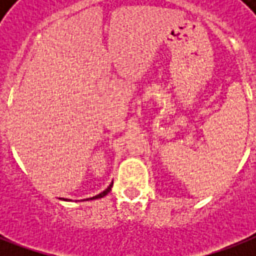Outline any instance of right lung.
<instances>
[{"mask_svg": "<svg viewBox=\"0 0 256 256\" xmlns=\"http://www.w3.org/2000/svg\"><path fill=\"white\" fill-rule=\"evenodd\" d=\"M112 183H110V184H108V188H106V190H104V191H102V192H100V194H98V195H96V196H92V198H88V199H86V200H92V199L104 198V195H108V191L112 190ZM64 200H68V199H64ZM84 200H85V199H84Z\"/></svg>", "mask_w": 256, "mask_h": 256, "instance_id": "add662e5", "label": "right lung"}]
</instances>
